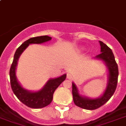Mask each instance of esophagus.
Returning a JSON list of instances; mask_svg holds the SVG:
<instances>
[{
	"label": "esophagus",
	"instance_id": "34e87169",
	"mask_svg": "<svg viewBox=\"0 0 126 126\" xmlns=\"http://www.w3.org/2000/svg\"><path fill=\"white\" fill-rule=\"evenodd\" d=\"M67 78L68 79H69V80H71V79H73V75H71V73H67Z\"/></svg>",
	"mask_w": 126,
	"mask_h": 126
}]
</instances>
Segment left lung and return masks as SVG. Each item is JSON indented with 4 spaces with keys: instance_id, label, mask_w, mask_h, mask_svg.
Returning <instances> with one entry per match:
<instances>
[{
    "instance_id": "8db88e82",
    "label": "left lung",
    "mask_w": 126,
    "mask_h": 126,
    "mask_svg": "<svg viewBox=\"0 0 126 126\" xmlns=\"http://www.w3.org/2000/svg\"><path fill=\"white\" fill-rule=\"evenodd\" d=\"M99 42L101 46V53L95 56L94 59L103 61L107 68V84L101 95L97 98H90L81 95L76 84L74 82L72 83L73 101L76 105L84 109L95 110L103 105L112 96L117 86L118 68L113 53L105 44L101 41H99Z\"/></svg>"
}]
</instances>
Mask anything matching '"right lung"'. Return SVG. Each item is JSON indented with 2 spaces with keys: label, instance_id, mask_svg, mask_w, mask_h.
I'll list each match as a JSON object with an SVG mask.
<instances>
[{
  "label": "right lung",
  "instance_id": "add662e5",
  "mask_svg": "<svg viewBox=\"0 0 126 126\" xmlns=\"http://www.w3.org/2000/svg\"><path fill=\"white\" fill-rule=\"evenodd\" d=\"M51 40V37L45 35L32 37L25 41L16 51L12 64L11 65L10 78L13 92L21 102H22L23 103L32 109H41L51 103L55 90L65 80L67 75L64 74L55 79H49L42 89L36 92H32L23 88L17 80L16 77L17 61L21 53L28 47L29 44H42Z\"/></svg>",
  "mask_w": 126,
  "mask_h": 126
}]
</instances>
